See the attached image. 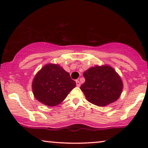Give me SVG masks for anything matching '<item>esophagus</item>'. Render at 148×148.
<instances>
[{"label":"esophagus","mask_w":148,"mask_h":148,"mask_svg":"<svg viewBox=\"0 0 148 148\" xmlns=\"http://www.w3.org/2000/svg\"><path fill=\"white\" fill-rule=\"evenodd\" d=\"M76 86L77 87H80V82L79 80H76Z\"/></svg>","instance_id":"obj_1"}]
</instances>
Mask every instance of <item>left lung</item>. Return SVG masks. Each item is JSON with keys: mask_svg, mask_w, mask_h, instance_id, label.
I'll return each instance as SVG.
<instances>
[{"mask_svg": "<svg viewBox=\"0 0 148 148\" xmlns=\"http://www.w3.org/2000/svg\"><path fill=\"white\" fill-rule=\"evenodd\" d=\"M86 82L80 87L87 100L98 106H106L120 98L123 89L121 76L108 64L95 65L84 73Z\"/></svg>", "mask_w": 148, "mask_h": 148, "instance_id": "left-lung-1", "label": "left lung"}]
</instances>
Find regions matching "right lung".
<instances>
[{
    "mask_svg": "<svg viewBox=\"0 0 148 148\" xmlns=\"http://www.w3.org/2000/svg\"><path fill=\"white\" fill-rule=\"evenodd\" d=\"M76 86L70 75L58 64L48 63L38 71L32 81L35 98L48 106L60 104Z\"/></svg>",
    "mask_w": 148,
    "mask_h": 148,
    "instance_id": "obj_1",
    "label": "right lung"
}]
</instances>
